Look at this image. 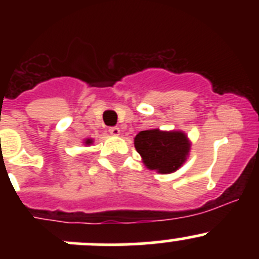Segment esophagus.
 Listing matches in <instances>:
<instances>
[{"label": "esophagus", "instance_id": "esophagus-1", "mask_svg": "<svg viewBox=\"0 0 259 259\" xmlns=\"http://www.w3.org/2000/svg\"><path fill=\"white\" fill-rule=\"evenodd\" d=\"M110 135H113V136H119L120 135V130H119L118 127H111L109 130Z\"/></svg>", "mask_w": 259, "mask_h": 259}]
</instances>
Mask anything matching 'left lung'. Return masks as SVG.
Wrapping results in <instances>:
<instances>
[{
	"label": "left lung",
	"instance_id": "1",
	"mask_svg": "<svg viewBox=\"0 0 259 259\" xmlns=\"http://www.w3.org/2000/svg\"><path fill=\"white\" fill-rule=\"evenodd\" d=\"M134 143L146 168L159 174L179 170L191 150V141L183 131L145 130L136 135Z\"/></svg>",
	"mask_w": 259,
	"mask_h": 259
}]
</instances>
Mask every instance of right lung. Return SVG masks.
<instances>
[{
	"instance_id": "right-lung-1",
	"label": "right lung",
	"mask_w": 259,
	"mask_h": 259,
	"mask_svg": "<svg viewBox=\"0 0 259 259\" xmlns=\"http://www.w3.org/2000/svg\"><path fill=\"white\" fill-rule=\"evenodd\" d=\"M91 144H93V139H85L84 140V145H91Z\"/></svg>"
}]
</instances>
